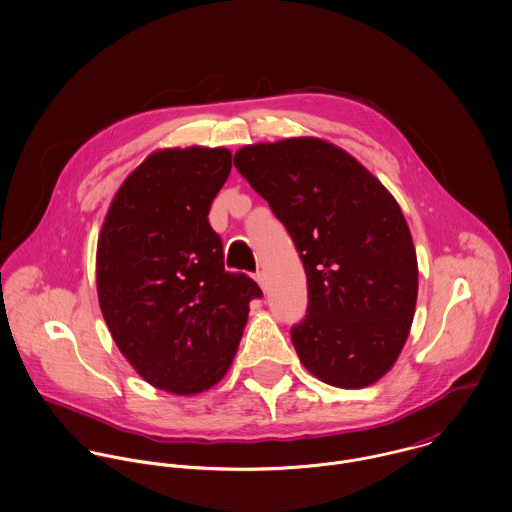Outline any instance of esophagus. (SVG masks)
<instances>
[{"label":"esophagus","mask_w":512,"mask_h":512,"mask_svg":"<svg viewBox=\"0 0 512 512\" xmlns=\"http://www.w3.org/2000/svg\"><path fill=\"white\" fill-rule=\"evenodd\" d=\"M255 281L259 283V286L263 288V292H267V279H265V273H255Z\"/></svg>","instance_id":"1"}]
</instances>
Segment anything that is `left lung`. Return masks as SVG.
Instances as JSON below:
<instances>
[{
  "label": "left lung",
  "instance_id": "obj_1",
  "mask_svg": "<svg viewBox=\"0 0 512 512\" xmlns=\"http://www.w3.org/2000/svg\"><path fill=\"white\" fill-rule=\"evenodd\" d=\"M235 169L263 196L300 253L308 308L290 338L302 365L340 389H363L408 338L418 263L393 194L340 147L294 137L239 149Z\"/></svg>",
  "mask_w": 512,
  "mask_h": 512
}]
</instances>
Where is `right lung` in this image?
<instances>
[{
    "label": "right lung",
    "instance_id": "right-lung-1",
    "mask_svg": "<svg viewBox=\"0 0 512 512\" xmlns=\"http://www.w3.org/2000/svg\"><path fill=\"white\" fill-rule=\"evenodd\" d=\"M224 147L149 155L115 194L98 239L96 283L119 351L153 387L196 395L235 357L259 284L224 267L210 206L228 180Z\"/></svg>",
    "mask_w": 512,
    "mask_h": 512
}]
</instances>
